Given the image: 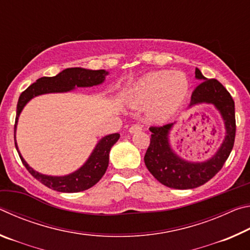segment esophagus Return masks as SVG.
<instances>
[{"instance_id": "34e87169", "label": "esophagus", "mask_w": 250, "mask_h": 250, "mask_svg": "<svg viewBox=\"0 0 250 250\" xmlns=\"http://www.w3.org/2000/svg\"><path fill=\"white\" fill-rule=\"evenodd\" d=\"M142 130V125H132L130 126L129 129V132L130 133H135V132H139V131Z\"/></svg>"}]
</instances>
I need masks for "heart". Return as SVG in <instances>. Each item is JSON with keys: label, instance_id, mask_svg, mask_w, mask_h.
<instances>
[{"label": "heart", "instance_id": "obj_1", "mask_svg": "<svg viewBox=\"0 0 250 250\" xmlns=\"http://www.w3.org/2000/svg\"><path fill=\"white\" fill-rule=\"evenodd\" d=\"M188 90V78L181 71H154L134 84L130 91V100L139 107L150 104V117L161 121L175 111Z\"/></svg>", "mask_w": 250, "mask_h": 250}]
</instances>
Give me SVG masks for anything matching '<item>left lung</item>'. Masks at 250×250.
I'll return each mask as SVG.
<instances>
[{
  "label": "left lung",
  "instance_id": "8db88e82",
  "mask_svg": "<svg viewBox=\"0 0 250 250\" xmlns=\"http://www.w3.org/2000/svg\"><path fill=\"white\" fill-rule=\"evenodd\" d=\"M196 78L204 79L192 94L191 104H213L225 120L227 135L221 149L210 160L203 163H191L181 160L168 146L167 135L173 124L150 126V146L145 155L147 170L160 183L171 188L188 189L205 184L222 170L235 142L236 119L235 103L229 92L216 79H206L200 69H195Z\"/></svg>",
  "mask_w": 250,
  "mask_h": 250
}]
</instances>
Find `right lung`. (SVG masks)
Masks as SVG:
<instances>
[{"mask_svg":"<svg viewBox=\"0 0 250 250\" xmlns=\"http://www.w3.org/2000/svg\"><path fill=\"white\" fill-rule=\"evenodd\" d=\"M107 74V71L103 69L88 70L76 67V68H67L62 70V73L54 76V77H42L37 79L36 83H32L20 96L18 110H16L14 133L21 111H22L24 105L27 104V101L31 100L33 97L47 94V92L68 91L75 87L95 86V84L103 83L104 80V76ZM119 137V133H112L101 139L86 164L73 174L66 176H47L35 172L32 167H28V164L21 156L16 142L15 146L24 167L42 184L57 192L77 193L90 188L91 186L98 183L101 177L104 176L109 164L110 149L118 141Z\"/></svg>","mask_w":250,"mask_h":250,"instance_id":"add662e5","label":"right lung"}]
</instances>
